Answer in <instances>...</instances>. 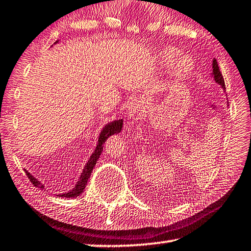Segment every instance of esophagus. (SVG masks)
<instances>
[{"label":"esophagus","mask_w":251,"mask_h":251,"mask_svg":"<svg viewBox=\"0 0 251 251\" xmlns=\"http://www.w3.org/2000/svg\"><path fill=\"white\" fill-rule=\"evenodd\" d=\"M142 106H143V102H142L139 98H134L133 100L129 103V106H127V112H129V117L133 119V118L138 116L139 112L141 111Z\"/></svg>","instance_id":"esophagus-1"}]
</instances>
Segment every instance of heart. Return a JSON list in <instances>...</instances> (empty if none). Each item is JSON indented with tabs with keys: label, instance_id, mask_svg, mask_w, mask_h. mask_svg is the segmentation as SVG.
Segmentation results:
<instances>
[{
	"label": "heart",
	"instance_id": "b5f03b06",
	"mask_svg": "<svg viewBox=\"0 0 251 251\" xmlns=\"http://www.w3.org/2000/svg\"><path fill=\"white\" fill-rule=\"evenodd\" d=\"M179 55H180V51L177 48L169 47V48L164 49L162 53H160V63H162V67H170ZM193 69H195V62H193L191 56L181 55L176 61V63L174 64L172 75L174 79H176V81H183V79L190 76L191 73L193 72Z\"/></svg>",
	"mask_w": 251,
	"mask_h": 251
}]
</instances>
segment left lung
Returning a JSON list of instances; mask_svg holds the SVG:
<instances>
[{
  "instance_id": "left-lung-1",
  "label": "left lung",
  "mask_w": 251,
  "mask_h": 251,
  "mask_svg": "<svg viewBox=\"0 0 251 251\" xmlns=\"http://www.w3.org/2000/svg\"><path fill=\"white\" fill-rule=\"evenodd\" d=\"M212 67H213V73H212V76L214 77L215 82H216L217 84H220L221 86H222V88H223L224 91H225V89H226V87H225V82H224L223 75H222L221 71H220L219 64H217L216 59L213 60V63H212Z\"/></svg>"
}]
</instances>
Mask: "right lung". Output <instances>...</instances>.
<instances>
[{
    "instance_id": "add662e5",
    "label": "right lung",
    "mask_w": 251,
    "mask_h": 251,
    "mask_svg": "<svg viewBox=\"0 0 251 251\" xmlns=\"http://www.w3.org/2000/svg\"><path fill=\"white\" fill-rule=\"evenodd\" d=\"M122 125H124V121H122V119H120V120H116L113 122H110V124H108L107 126H105V127H103L102 131L100 132V135H99V138H98V143H97L96 149H95V151H94V153L92 154L91 158L88 159L87 164L85 165V167L83 169V173L81 175V177H79V179H78L76 186H75L72 189V190L69 191L68 193H63V195H58V197L75 198V197H78L79 195H81V193L83 192V190L85 189V187H86L89 177H91L93 168L95 167V165L97 163L99 156H100V154L102 152L103 143H105L107 139L109 138L110 135L119 133V132L122 129ZM25 173L27 175V177L29 178V180L31 181V183L34 184L35 187H38L39 189L45 188L44 184H42L39 180H37V179L34 176H31V175L28 173L26 169H25Z\"/></svg>"
}]
</instances>
